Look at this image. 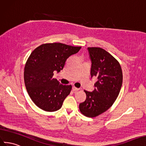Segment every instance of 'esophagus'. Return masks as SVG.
Masks as SVG:
<instances>
[{
    "mask_svg": "<svg viewBox=\"0 0 146 146\" xmlns=\"http://www.w3.org/2000/svg\"><path fill=\"white\" fill-rule=\"evenodd\" d=\"M72 89H73V91H77V90H80V89H79V88H77V87H74V86H73V87H72Z\"/></svg>",
    "mask_w": 146,
    "mask_h": 146,
    "instance_id": "obj_1",
    "label": "esophagus"
}]
</instances>
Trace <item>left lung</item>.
Here are the masks:
<instances>
[{"mask_svg":"<svg viewBox=\"0 0 146 146\" xmlns=\"http://www.w3.org/2000/svg\"><path fill=\"white\" fill-rule=\"evenodd\" d=\"M92 62L91 78H96L95 89L84 90L86 100L80 104L82 114L94 117L107 111L114 103L122 84V72L119 62L101 48H88Z\"/></svg>","mask_w":146,"mask_h":146,"instance_id":"left-lung-1","label":"left lung"}]
</instances>
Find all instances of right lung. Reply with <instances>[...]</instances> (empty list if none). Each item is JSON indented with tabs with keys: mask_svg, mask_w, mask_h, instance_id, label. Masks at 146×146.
<instances>
[{
	"mask_svg": "<svg viewBox=\"0 0 146 146\" xmlns=\"http://www.w3.org/2000/svg\"><path fill=\"white\" fill-rule=\"evenodd\" d=\"M81 47L60 43H46L34 50L25 65L24 78L28 94L40 109L54 112L62 107L72 90L54 79V72L63 70L68 58Z\"/></svg>",
	"mask_w": 146,
	"mask_h": 146,
	"instance_id": "1",
	"label": "right lung"
}]
</instances>
